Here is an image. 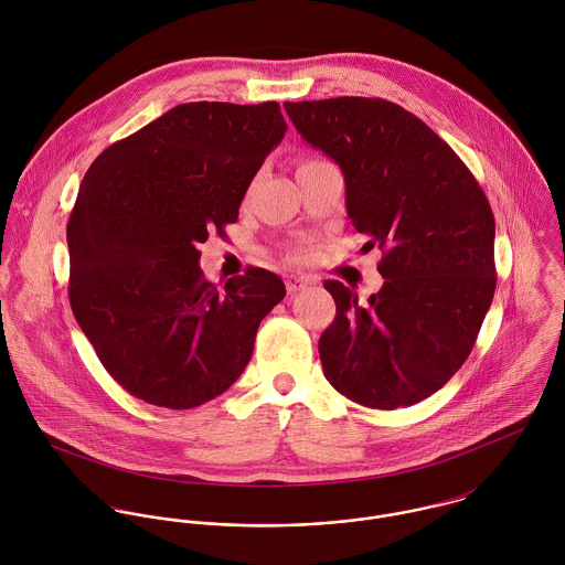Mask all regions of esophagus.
<instances>
[{
    "label": "esophagus",
    "instance_id": "34e87169",
    "mask_svg": "<svg viewBox=\"0 0 565 565\" xmlns=\"http://www.w3.org/2000/svg\"><path fill=\"white\" fill-rule=\"evenodd\" d=\"M285 285H287L289 294H298V291L309 287V278H305V276H287Z\"/></svg>",
    "mask_w": 565,
    "mask_h": 565
}]
</instances>
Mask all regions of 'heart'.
Returning <instances> with one entry per match:
<instances>
[{"mask_svg":"<svg viewBox=\"0 0 565 565\" xmlns=\"http://www.w3.org/2000/svg\"><path fill=\"white\" fill-rule=\"evenodd\" d=\"M316 162L320 161H302L298 164V171H300V169H305V167H309V164H316Z\"/></svg>","mask_w":565,"mask_h":565,"instance_id":"heart-1","label":"heart"}]
</instances>
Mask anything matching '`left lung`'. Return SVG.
I'll use <instances>...</instances> for the list:
<instances>
[{
    "instance_id": "1",
    "label": "left lung",
    "mask_w": 565,
    "mask_h": 565,
    "mask_svg": "<svg viewBox=\"0 0 565 565\" xmlns=\"http://www.w3.org/2000/svg\"><path fill=\"white\" fill-rule=\"evenodd\" d=\"M307 143L343 171L352 226L385 278L367 305L326 280L337 313L318 350L352 403L398 408L466 363L493 300V213L481 184L422 119L381 97L285 102Z\"/></svg>"
}]
</instances>
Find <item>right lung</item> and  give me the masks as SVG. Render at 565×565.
I'll return each mask as SVG.
<instances>
[{
  "instance_id": "right-lung-1",
  "label": "right lung",
  "mask_w": 565,
  "mask_h": 565,
  "mask_svg": "<svg viewBox=\"0 0 565 565\" xmlns=\"http://www.w3.org/2000/svg\"><path fill=\"white\" fill-rule=\"evenodd\" d=\"M287 130L278 102H189L106 148L67 224L70 302L106 372L135 398L193 408L249 363L285 298L260 267L209 282L198 245L237 222L243 195Z\"/></svg>"
}]
</instances>
